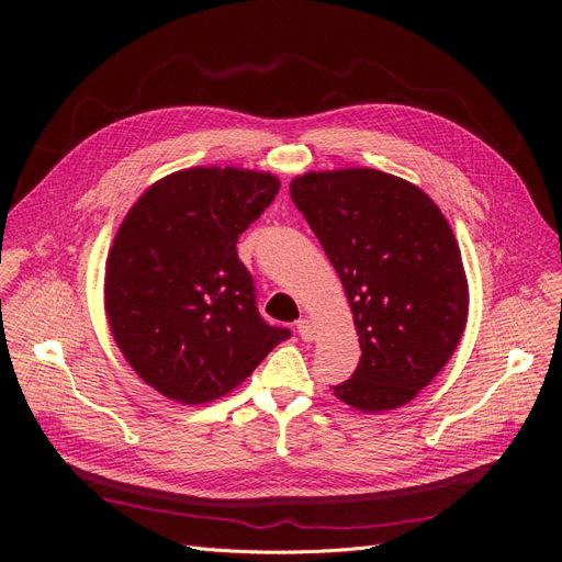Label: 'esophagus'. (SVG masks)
Wrapping results in <instances>:
<instances>
[{
  "label": "esophagus",
  "instance_id": "esophagus-1",
  "mask_svg": "<svg viewBox=\"0 0 562 562\" xmlns=\"http://www.w3.org/2000/svg\"><path fill=\"white\" fill-rule=\"evenodd\" d=\"M296 330H299L301 339H305V341H314V326H312V323H310L307 318L296 321Z\"/></svg>",
  "mask_w": 562,
  "mask_h": 562
}]
</instances>
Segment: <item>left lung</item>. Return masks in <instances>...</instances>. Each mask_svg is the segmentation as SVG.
<instances>
[{
  "label": "left lung",
  "mask_w": 562,
  "mask_h": 562,
  "mask_svg": "<svg viewBox=\"0 0 562 562\" xmlns=\"http://www.w3.org/2000/svg\"><path fill=\"white\" fill-rule=\"evenodd\" d=\"M344 284L362 358L335 396L362 412L409 403L456 352L469 284L453 229L412 182L375 168L289 184Z\"/></svg>",
  "instance_id": "left-lung-1"
}]
</instances>
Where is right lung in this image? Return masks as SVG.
<instances>
[{
  "mask_svg": "<svg viewBox=\"0 0 562 562\" xmlns=\"http://www.w3.org/2000/svg\"><path fill=\"white\" fill-rule=\"evenodd\" d=\"M278 191L271 172L195 166L161 177L117 227L104 271L106 321L130 367L161 396L216 401L289 339L259 316L236 255L239 234Z\"/></svg>",
  "mask_w": 562,
  "mask_h": 562,
  "instance_id": "1",
  "label": "right lung"
}]
</instances>
